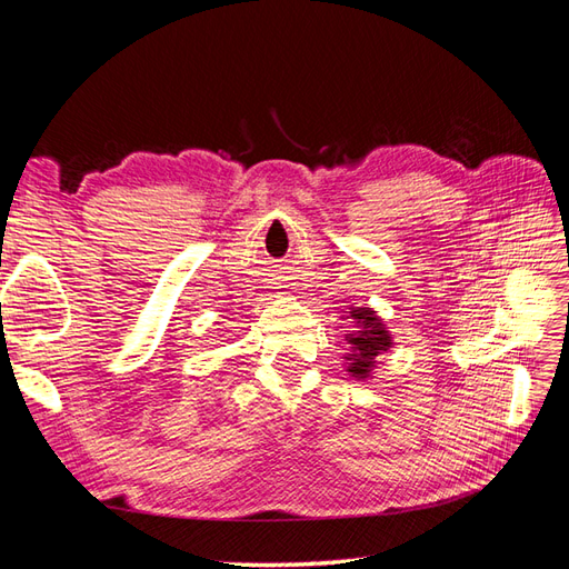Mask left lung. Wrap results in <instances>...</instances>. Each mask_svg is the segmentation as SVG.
<instances>
[{
  "label": "left lung",
  "instance_id": "1",
  "mask_svg": "<svg viewBox=\"0 0 569 569\" xmlns=\"http://www.w3.org/2000/svg\"><path fill=\"white\" fill-rule=\"evenodd\" d=\"M351 318L360 327L358 332L347 335V343H351V353L347 356L349 372L358 380H366L375 368V358L391 347V337L382 320L370 308H356V311H351Z\"/></svg>",
  "mask_w": 569,
  "mask_h": 569
}]
</instances>
